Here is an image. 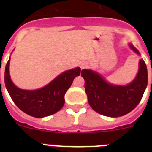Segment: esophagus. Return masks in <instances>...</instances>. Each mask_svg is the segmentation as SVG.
<instances>
[{
  "instance_id": "obj_1",
  "label": "esophagus",
  "mask_w": 152,
  "mask_h": 152,
  "mask_svg": "<svg viewBox=\"0 0 152 152\" xmlns=\"http://www.w3.org/2000/svg\"><path fill=\"white\" fill-rule=\"evenodd\" d=\"M87 65H88V64H87V63H86V62L81 63V64H80V68H81V69H84V68H85L86 67H87Z\"/></svg>"
}]
</instances>
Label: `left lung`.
<instances>
[{
  "label": "left lung",
  "mask_w": 152,
  "mask_h": 152,
  "mask_svg": "<svg viewBox=\"0 0 152 152\" xmlns=\"http://www.w3.org/2000/svg\"><path fill=\"white\" fill-rule=\"evenodd\" d=\"M134 52L139 51L130 44ZM84 88L91 108L98 113L110 117L124 116L135 109L142 100L148 84L147 67L143 60L139 61V73L135 80L127 86L109 84L96 72L81 71Z\"/></svg>",
  "instance_id": "1"
}]
</instances>
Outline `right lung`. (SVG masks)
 Wrapping results in <instances>:
<instances>
[{
	"instance_id": "right-lung-1",
	"label": "right lung",
	"mask_w": 152,
	"mask_h": 152,
	"mask_svg": "<svg viewBox=\"0 0 152 152\" xmlns=\"http://www.w3.org/2000/svg\"><path fill=\"white\" fill-rule=\"evenodd\" d=\"M10 59L5 68L4 82L10 97L20 110L36 118L50 116L59 111L64 103V94L75 77L80 74V68L66 71L58 75L45 87L35 91L17 88L10 77Z\"/></svg>"
}]
</instances>
